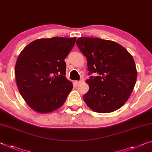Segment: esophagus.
<instances>
[{
    "label": "esophagus",
    "mask_w": 152,
    "mask_h": 152,
    "mask_svg": "<svg viewBox=\"0 0 152 152\" xmlns=\"http://www.w3.org/2000/svg\"><path fill=\"white\" fill-rule=\"evenodd\" d=\"M83 82V80H77V81H76V85H80V83H82Z\"/></svg>",
    "instance_id": "esophagus-1"
}]
</instances>
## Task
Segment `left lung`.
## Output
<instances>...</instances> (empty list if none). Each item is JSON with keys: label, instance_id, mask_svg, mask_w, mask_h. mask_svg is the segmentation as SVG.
Masks as SVG:
<instances>
[{"label": "left lung", "instance_id": "obj_1", "mask_svg": "<svg viewBox=\"0 0 152 152\" xmlns=\"http://www.w3.org/2000/svg\"><path fill=\"white\" fill-rule=\"evenodd\" d=\"M77 46L87 60L89 89L84 101L95 112L108 113L128 100L137 78L132 56L117 43L99 38L79 37ZM96 73L97 77L91 74Z\"/></svg>", "mask_w": 152, "mask_h": 152}]
</instances>
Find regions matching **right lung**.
Listing matches in <instances>:
<instances>
[{
	"mask_svg": "<svg viewBox=\"0 0 152 152\" xmlns=\"http://www.w3.org/2000/svg\"><path fill=\"white\" fill-rule=\"evenodd\" d=\"M76 39H36L20 53L15 67L18 88L27 104L35 111H54L66 100L73 85L65 76L64 59L73 48Z\"/></svg>",
	"mask_w": 152,
	"mask_h": 152,
	"instance_id": "add662e5",
	"label": "right lung"
}]
</instances>
